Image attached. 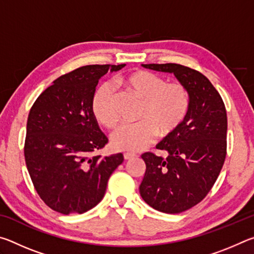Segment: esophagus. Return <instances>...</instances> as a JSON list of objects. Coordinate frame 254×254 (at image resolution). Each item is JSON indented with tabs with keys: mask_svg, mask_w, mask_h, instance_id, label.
Listing matches in <instances>:
<instances>
[{
	"mask_svg": "<svg viewBox=\"0 0 254 254\" xmlns=\"http://www.w3.org/2000/svg\"><path fill=\"white\" fill-rule=\"evenodd\" d=\"M123 157H124V159H126V160H131V159H133V158H135V157H136V154H134V153H130V152H127V153H124V154H123Z\"/></svg>",
	"mask_w": 254,
	"mask_h": 254,
	"instance_id": "esophagus-1",
	"label": "esophagus"
}]
</instances>
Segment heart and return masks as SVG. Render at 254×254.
Returning a JSON list of instances; mask_svg holds the SVG:
<instances>
[{
  "mask_svg": "<svg viewBox=\"0 0 254 254\" xmlns=\"http://www.w3.org/2000/svg\"><path fill=\"white\" fill-rule=\"evenodd\" d=\"M119 83L141 105L139 122L122 127L112 136V147L119 151L137 152L148 148L158 134L167 137L178 130L186 119L190 96L186 86L178 81L167 83L163 77L147 70H136L123 77ZM92 113L103 127L113 130L119 124L115 97L111 86L103 84L94 92Z\"/></svg>",
  "mask_w": 254,
  "mask_h": 254,
  "instance_id": "b5f03b06",
  "label": "heart"
}]
</instances>
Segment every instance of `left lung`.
Masks as SVG:
<instances>
[{
  "mask_svg": "<svg viewBox=\"0 0 254 254\" xmlns=\"http://www.w3.org/2000/svg\"><path fill=\"white\" fill-rule=\"evenodd\" d=\"M171 72L186 86L190 107L174 134L157 144L167 158L145 152L147 166L140 195L152 208L178 214L203 200L220 175L226 157V109L220 93L201 72L178 64H147Z\"/></svg>",
  "mask_w": 254,
  "mask_h": 254,
  "instance_id": "1",
  "label": "left lung"
}]
</instances>
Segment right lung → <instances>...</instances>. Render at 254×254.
<instances>
[{
  "mask_svg": "<svg viewBox=\"0 0 254 254\" xmlns=\"http://www.w3.org/2000/svg\"><path fill=\"white\" fill-rule=\"evenodd\" d=\"M126 66L89 65L60 76L30 110L24 158L40 198L62 214H83L104 197L122 153L102 158L109 142L91 109L98 79Z\"/></svg>",
  "mask_w": 254,
  "mask_h": 254,
  "instance_id": "obj_1",
  "label": "right lung"
}]
</instances>
